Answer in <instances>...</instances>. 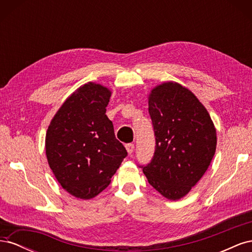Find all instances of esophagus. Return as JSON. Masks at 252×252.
Returning a JSON list of instances; mask_svg holds the SVG:
<instances>
[{"label": "esophagus", "instance_id": "obj_1", "mask_svg": "<svg viewBox=\"0 0 252 252\" xmlns=\"http://www.w3.org/2000/svg\"><path fill=\"white\" fill-rule=\"evenodd\" d=\"M126 150H127V152L129 155H131L132 152H133V150H134V145L133 144H127L126 145Z\"/></svg>", "mask_w": 252, "mask_h": 252}]
</instances>
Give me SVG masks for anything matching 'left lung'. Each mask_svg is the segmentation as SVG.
Listing matches in <instances>:
<instances>
[{
	"mask_svg": "<svg viewBox=\"0 0 252 252\" xmlns=\"http://www.w3.org/2000/svg\"><path fill=\"white\" fill-rule=\"evenodd\" d=\"M148 110L156 151L143 172L158 192L177 201L208 169L217 149L216 127L199 98L177 82H164L152 88Z\"/></svg>",
	"mask_w": 252,
	"mask_h": 252,
	"instance_id": "1",
	"label": "left lung"
}]
</instances>
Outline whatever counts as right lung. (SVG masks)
<instances>
[{
  "mask_svg": "<svg viewBox=\"0 0 252 252\" xmlns=\"http://www.w3.org/2000/svg\"><path fill=\"white\" fill-rule=\"evenodd\" d=\"M110 96V89L101 84H84L66 98L47 129L50 169L63 189L78 199L101 193L127 156L106 116Z\"/></svg>",
  "mask_w": 252,
  "mask_h": 252,
  "instance_id": "1",
  "label": "right lung"
}]
</instances>
